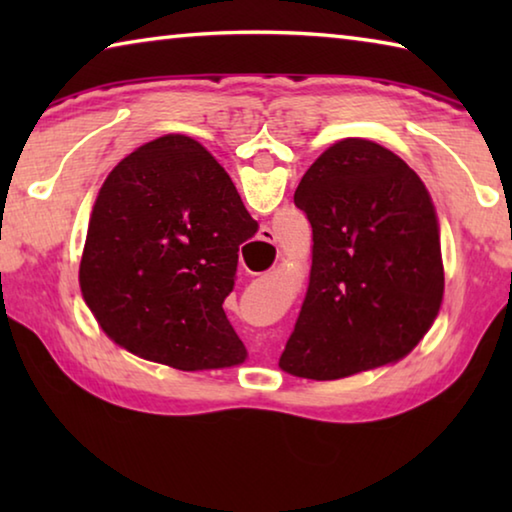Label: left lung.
<instances>
[{"instance_id": "8db88e82", "label": "left lung", "mask_w": 512, "mask_h": 512, "mask_svg": "<svg viewBox=\"0 0 512 512\" xmlns=\"http://www.w3.org/2000/svg\"><path fill=\"white\" fill-rule=\"evenodd\" d=\"M293 203L314 250L280 368L323 381L406 357L445 291L436 210L418 173L384 146L348 137L311 164Z\"/></svg>"}]
</instances>
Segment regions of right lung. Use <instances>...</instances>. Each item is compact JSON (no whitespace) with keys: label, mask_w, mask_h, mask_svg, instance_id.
Instances as JSON below:
<instances>
[{"label":"right lung","mask_w":512,"mask_h":512,"mask_svg":"<svg viewBox=\"0 0 512 512\" xmlns=\"http://www.w3.org/2000/svg\"><path fill=\"white\" fill-rule=\"evenodd\" d=\"M205 146L164 135L121 160L92 207L81 293L112 341L178 370L228 368L246 348L223 311L257 232Z\"/></svg>","instance_id":"1"}]
</instances>
